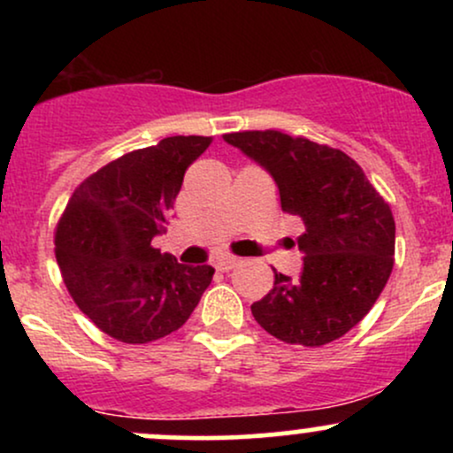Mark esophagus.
Listing matches in <instances>:
<instances>
[{"mask_svg":"<svg viewBox=\"0 0 453 453\" xmlns=\"http://www.w3.org/2000/svg\"><path fill=\"white\" fill-rule=\"evenodd\" d=\"M236 264H238L236 257H219L215 262V268L221 270V273H227V270H232Z\"/></svg>","mask_w":453,"mask_h":453,"instance_id":"esophagus-1","label":"esophagus"}]
</instances>
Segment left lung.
Segmentation results:
<instances>
[{"instance_id": "8db88e82", "label": "left lung", "mask_w": 453, "mask_h": 453, "mask_svg": "<svg viewBox=\"0 0 453 453\" xmlns=\"http://www.w3.org/2000/svg\"><path fill=\"white\" fill-rule=\"evenodd\" d=\"M223 140L273 176L280 209L304 223L303 273L292 279L274 270V288L251 304L253 317L289 345L341 339L372 309L392 273L396 226L389 204L339 149L274 129Z\"/></svg>"}]
</instances>
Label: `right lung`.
I'll return each mask as SVG.
<instances>
[{
	"instance_id": "add662e5",
	"label": "right lung",
	"mask_w": 453,
	"mask_h": 453,
	"mask_svg": "<svg viewBox=\"0 0 453 453\" xmlns=\"http://www.w3.org/2000/svg\"><path fill=\"white\" fill-rule=\"evenodd\" d=\"M212 138L173 136L82 180L57 223L55 256L78 309L112 339L142 345L189 319L215 268L185 266L153 247L185 170Z\"/></svg>"
}]
</instances>
